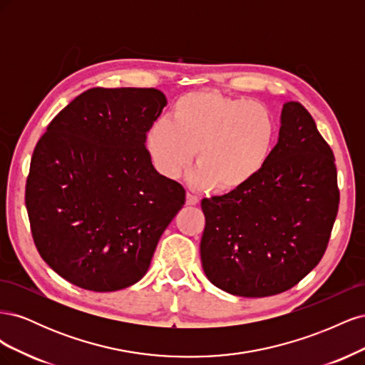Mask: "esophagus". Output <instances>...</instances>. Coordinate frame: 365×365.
Segmentation results:
<instances>
[{
	"label": "esophagus",
	"mask_w": 365,
	"mask_h": 365,
	"mask_svg": "<svg viewBox=\"0 0 365 365\" xmlns=\"http://www.w3.org/2000/svg\"><path fill=\"white\" fill-rule=\"evenodd\" d=\"M200 204V200H197V196L192 195V193H187L185 195V205H197Z\"/></svg>",
	"instance_id": "esophagus-1"
}]
</instances>
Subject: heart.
Here are the masks:
<instances>
[{"mask_svg":"<svg viewBox=\"0 0 365 365\" xmlns=\"http://www.w3.org/2000/svg\"><path fill=\"white\" fill-rule=\"evenodd\" d=\"M275 141L277 121L267 106L216 91L181 96L170 120L153 121L148 132L150 158L163 176L178 178L196 152V184L212 185L219 193L236 192L256 180L269 163Z\"/></svg>","mask_w":365,"mask_h":365,"instance_id":"obj_1","label":"heart"}]
</instances>
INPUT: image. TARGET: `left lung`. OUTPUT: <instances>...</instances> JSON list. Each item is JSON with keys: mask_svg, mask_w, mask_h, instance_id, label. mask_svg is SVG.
<instances>
[{"mask_svg": "<svg viewBox=\"0 0 365 365\" xmlns=\"http://www.w3.org/2000/svg\"><path fill=\"white\" fill-rule=\"evenodd\" d=\"M338 204L332 149L304 106L284 103L263 172L236 192L201 202L207 279L239 297L291 289L322 260Z\"/></svg>", "mask_w": 365, "mask_h": 365, "instance_id": "1", "label": "left lung"}]
</instances>
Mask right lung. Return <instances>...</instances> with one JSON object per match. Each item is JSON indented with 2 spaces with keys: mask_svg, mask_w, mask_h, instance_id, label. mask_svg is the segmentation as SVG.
Listing matches in <instances>:
<instances>
[{
  "mask_svg": "<svg viewBox=\"0 0 365 365\" xmlns=\"http://www.w3.org/2000/svg\"><path fill=\"white\" fill-rule=\"evenodd\" d=\"M168 101L155 88H93L51 120L30 161L26 207L35 245L62 279L94 292L145 277L185 202L146 149Z\"/></svg>",
  "mask_w": 365,
  "mask_h": 365,
  "instance_id": "1",
  "label": "right lung"
}]
</instances>
